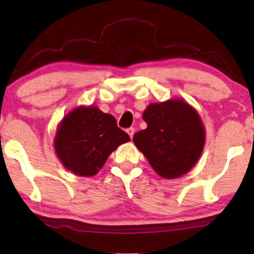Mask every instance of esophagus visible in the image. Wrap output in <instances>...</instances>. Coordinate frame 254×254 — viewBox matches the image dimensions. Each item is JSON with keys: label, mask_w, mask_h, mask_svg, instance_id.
Listing matches in <instances>:
<instances>
[{"label": "esophagus", "mask_w": 254, "mask_h": 254, "mask_svg": "<svg viewBox=\"0 0 254 254\" xmlns=\"http://www.w3.org/2000/svg\"><path fill=\"white\" fill-rule=\"evenodd\" d=\"M126 131H127V134H128V135H129V136H130V139H131V137H133V135H134V133H135V129H134V128H133V127L128 128V129H127Z\"/></svg>", "instance_id": "1"}]
</instances>
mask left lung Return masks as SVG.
<instances>
[{
    "label": "left lung",
    "mask_w": 254,
    "mask_h": 254,
    "mask_svg": "<svg viewBox=\"0 0 254 254\" xmlns=\"http://www.w3.org/2000/svg\"><path fill=\"white\" fill-rule=\"evenodd\" d=\"M147 128L133 141L148 162L163 179L186 175L202 155L205 128L198 112L183 99L151 103L143 111Z\"/></svg>",
    "instance_id": "left-lung-1"
}]
</instances>
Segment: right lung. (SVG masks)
I'll use <instances>...</instances> for the list:
<instances>
[{"mask_svg": "<svg viewBox=\"0 0 254 254\" xmlns=\"http://www.w3.org/2000/svg\"><path fill=\"white\" fill-rule=\"evenodd\" d=\"M130 141L113 115L97 106H78L58 124L55 153L65 169L77 176L97 175L112 151Z\"/></svg>", "mask_w": 254, "mask_h": 254, "instance_id": "right-lung-1", "label": "right lung"}]
</instances>
